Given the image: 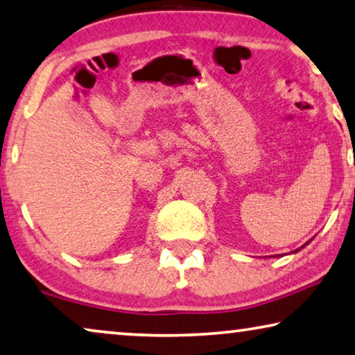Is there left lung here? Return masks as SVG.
<instances>
[{"label": "left lung", "mask_w": 355, "mask_h": 355, "mask_svg": "<svg viewBox=\"0 0 355 355\" xmlns=\"http://www.w3.org/2000/svg\"><path fill=\"white\" fill-rule=\"evenodd\" d=\"M308 244H309V242H306V244H304L303 247H306V245H308ZM303 247H301V248H303ZM301 248H296V250H293L292 253H296V252H300V250H301ZM277 257H279V255H277Z\"/></svg>", "instance_id": "obj_1"}]
</instances>
